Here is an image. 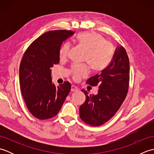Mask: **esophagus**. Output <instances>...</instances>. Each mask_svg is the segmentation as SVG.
I'll return each mask as SVG.
<instances>
[{
	"instance_id": "34e87169",
	"label": "esophagus",
	"mask_w": 154,
	"mask_h": 154,
	"mask_svg": "<svg viewBox=\"0 0 154 154\" xmlns=\"http://www.w3.org/2000/svg\"><path fill=\"white\" fill-rule=\"evenodd\" d=\"M78 90V88L77 87H76L75 85H71V91H73V92H74V91H77Z\"/></svg>"
}]
</instances>
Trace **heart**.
I'll list each match as a JSON object with an SVG mask.
<instances>
[{"label":"heart","instance_id":"obj_1","mask_svg":"<svg viewBox=\"0 0 154 154\" xmlns=\"http://www.w3.org/2000/svg\"><path fill=\"white\" fill-rule=\"evenodd\" d=\"M78 42L87 48L84 60L89 62L91 67L95 71L105 69L110 63L113 57V48L102 35L94 32H81L77 37ZM71 44L65 42L59 50L61 59L66 58L69 52ZM72 73L75 80L85 77L89 74V69L86 64H74Z\"/></svg>","mask_w":154,"mask_h":154}]
</instances>
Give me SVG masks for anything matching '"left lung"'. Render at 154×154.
I'll return each instance as SVG.
<instances>
[{"mask_svg": "<svg viewBox=\"0 0 154 154\" xmlns=\"http://www.w3.org/2000/svg\"><path fill=\"white\" fill-rule=\"evenodd\" d=\"M130 79L129 59L122 45L117 47L113 57L101 73L90 77L87 83L99 85L96 95H86L79 107L81 119L89 125L99 126L109 121L120 109L128 91Z\"/></svg>", "mask_w": 154, "mask_h": 154, "instance_id": "left-lung-1", "label": "left lung"}]
</instances>
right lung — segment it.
<instances>
[{"label":"right lung","instance_id":"add662e5","mask_svg":"<svg viewBox=\"0 0 154 154\" xmlns=\"http://www.w3.org/2000/svg\"><path fill=\"white\" fill-rule=\"evenodd\" d=\"M74 34L70 30L45 32L29 45L19 69V81L28 109L34 117L46 120L57 115L70 92L68 81L55 87L51 67L60 62L63 42Z\"/></svg>","mask_w":154,"mask_h":154}]
</instances>
